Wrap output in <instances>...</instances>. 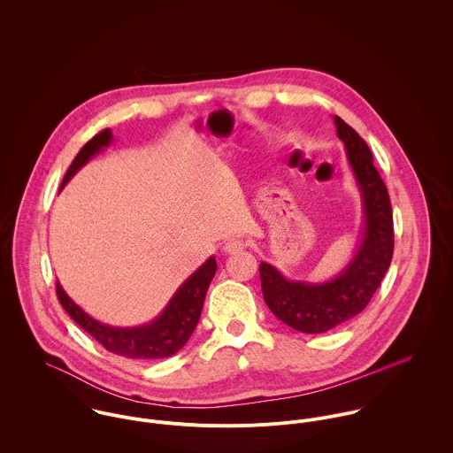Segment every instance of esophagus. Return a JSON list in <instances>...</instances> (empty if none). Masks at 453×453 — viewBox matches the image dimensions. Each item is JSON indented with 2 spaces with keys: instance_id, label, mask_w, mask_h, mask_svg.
Masks as SVG:
<instances>
[{
  "instance_id": "esophagus-1",
  "label": "esophagus",
  "mask_w": 453,
  "mask_h": 453,
  "mask_svg": "<svg viewBox=\"0 0 453 453\" xmlns=\"http://www.w3.org/2000/svg\"><path fill=\"white\" fill-rule=\"evenodd\" d=\"M242 250H244V242L237 241V239H232V241L225 242V246H223V253L225 255H234V253H239Z\"/></svg>"
}]
</instances>
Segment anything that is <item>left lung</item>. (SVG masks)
Here are the masks:
<instances>
[{
  "label": "left lung",
  "instance_id": "left-lung-1",
  "mask_svg": "<svg viewBox=\"0 0 453 453\" xmlns=\"http://www.w3.org/2000/svg\"><path fill=\"white\" fill-rule=\"evenodd\" d=\"M333 122L363 205V228L352 258L324 282L288 279L273 265L259 263L261 291L272 314L309 334L326 333L361 314L379 289L394 251L392 207L372 151L340 117H333Z\"/></svg>",
  "mask_w": 453,
  "mask_h": 453
}]
</instances>
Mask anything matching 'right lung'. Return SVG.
<instances>
[{
    "label": "right lung",
    "mask_w": 453,
    "mask_h": 453,
    "mask_svg": "<svg viewBox=\"0 0 453 453\" xmlns=\"http://www.w3.org/2000/svg\"><path fill=\"white\" fill-rule=\"evenodd\" d=\"M113 142L111 129H104L94 135L74 157L73 164L65 173L61 190L65 183L97 153ZM216 259L209 257L194 273L176 289L169 303L162 312L150 323L132 327H120L101 323L88 316L80 305H76L58 280V296L65 312L78 326H81L90 336H94L106 350L129 357V359H162L176 354L185 347L194 333L207 288L216 273Z\"/></svg>",
    "instance_id": "1"
}]
</instances>
